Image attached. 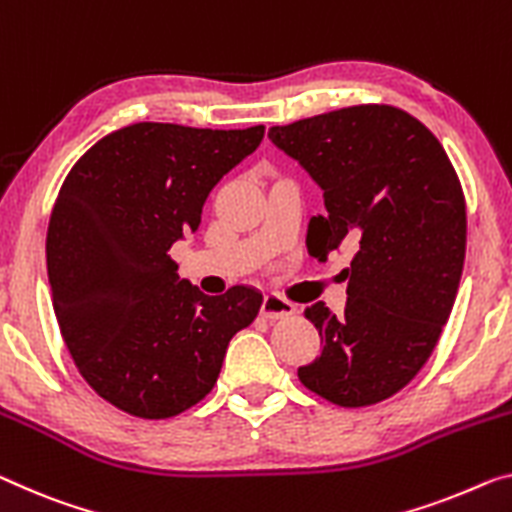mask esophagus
I'll return each instance as SVG.
<instances>
[{
    "label": "esophagus",
    "mask_w": 512,
    "mask_h": 512,
    "mask_svg": "<svg viewBox=\"0 0 512 512\" xmlns=\"http://www.w3.org/2000/svg\"><path fill=\"white\" fill-rule=\"evenodd\" d=\"M261 313H263V318H267V320H283V318L293 316L295 304L283 300V297L277 295V293H270V295H265Z\"/></svg>",
    "instance_id": "34e87169"
}]
</instances>
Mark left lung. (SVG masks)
<instances>
[{
	"label": "left lung",
	"mask_w": 512,
	"mask_h": 512,
	"mask_svg": "<svg viewBox=\"0 0 512 512\" xmlns=\"http://www.w3.org/2000/svg\"><path fill=\"white\" fill-rule=\"evenodd\" d=\"M325 192L309 251L357 245L341 318L304 309L322 352L297 377L338 407H368L414 380L442 336L467 247L460 178L437 137L391 105H352L267 132Z\"/></svg>",
	"instance_id": "8db88e82"
}]
</instances>
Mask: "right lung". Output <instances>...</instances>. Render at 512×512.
I'll return each instance as SVG.
<instances>
[{
  "label": "right lung",
  "mask_w": 512,
  "mask_h": 512,
  "mask_svg": "<svg viewBox=\"0 0 512 512\" xmlns=\"http://www.w3.org/2000/svg\"><path fill=\"white\" fill-rule=\"evenodd\" d=\"M263 135L135 123L68 171L45 240L54 316L77 371L116 410L160 421L201 403L261 311L254 288L210 297L180 279L169 249Z\"/></svg>",
  "instance_id": "obj_1"
}]
</instances>
